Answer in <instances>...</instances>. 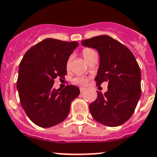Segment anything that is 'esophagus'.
Listing matches in <instances>:
<instances>
[{
	"label": "esophagus",
	"instance_id": "esophagus-1",
	"mask_svg": "<svg viewBox=\"0 0 157 157\" xmlns=\"http://www.w3.org/2000/svg\"><path fill=\"white\" fill-rule=\"evenodd\" d=\"M85 90H86V88H84V87H80V93H82Z\"/></svg>",
	"mask_w": 157,
	"mask_h": 157
}]
</instances>
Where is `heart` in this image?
<instances>
[{
    "label": "heart",
    "instance_id": "heart-1",
    "mask_svg": "<svg viewBox=\"0 0 157 157\" xmlns=\"http://www.w3.org/2000/svg\"><path fill=\"white\" fill-rule=\"evenodd\" d=\"M94 54H96V51H95L94 50H93V49H91V48L83 49L82 55L86 61H88L89 59H90L92 56L94 55ZM71 61V57H70L68 59H67V63H66V67H67V69H68L69 67H70ZM88 80H89L88 78L86 77V76H82V75L76 76L75 78H73V82H74L75 84L81 85V86H85V85L87 84V82H88Z\"/></svg>",
    "mask_w": 157,
    "mask_h": 157
}]
</instances>
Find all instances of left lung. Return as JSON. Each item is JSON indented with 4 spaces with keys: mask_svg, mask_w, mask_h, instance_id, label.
<instances>
[{
    "mask_svg": "<svg viewBox=\"0 0 157 157\" xmlns=\"http://www.w3.org/2000/svg\"><path fill=\"white\" fill-rule=\"evenodd\" d=\"M82 44L100 54L96 86L108 82V90L104 94L97 92V98L90 105V113L104 125H121L134 113L141 96V71L136 57L128 47L107 35L82 40Z\"/></svg>",
    "mask_w": 157,
    "mask_h": 157,
    "instance_id": "left-lung-1",
    "label": "left lung"
}]
</instances>
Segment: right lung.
<instances>
[{
	"label": "right lung",
	"instance_id": "right-lung-1",
	"mask_svg": "<svg viewBox=\"0 0 157 157\" xmlns=\"http://www.w3.org/2000/svg\"><path fill=\"white\" fill-rule=\"evenodd\" d=\"M78 43L47 38L25 54L18 67L17 89L22 108L36 125L50 128L67 117L79 89H54V79L67 74V59Z\"/></svg>",
	"mask_w": 157,
	"mask_h": 157
}]
</instances>
